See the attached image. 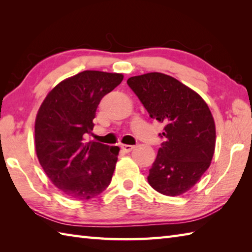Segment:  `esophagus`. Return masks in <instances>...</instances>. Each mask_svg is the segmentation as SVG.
<instances>
[{"instance_id":"34e87169","label":"esophagus","mask_w":252,"mask_h":252,"mask_svg":"<svg viewBox=\"0 0 252 252\" xmlns=\"http://www.w3.org/2000/svg\"><path fill=\"white\" fill-rule=\"evenodd\" d=\"M121 148H122V151L123 152H126V153H130L133 148H134V146H132V145H125V144H123V145H121Z\"/></svg>"}]
</instances>
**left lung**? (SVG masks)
<instances>
[{
    "label": "left lung",
    "mask_w": 252,
    "mask_h": 252,
    "mask_svg": "<svg viewBox=\"0 0 252 252\" xmlns=\"http://www.w3.org/2000/svg\"><path fill=\"white\" fill-rule=\"evenodd\" d=\"M126 83L153 119L164 125V138L149 170L148 183L167 196L189 190L206 172L215 154L216 125L199 94L160 72L131 77Z\"/></svg>",
    "instance_id": "obj_1"
}]
</instances>
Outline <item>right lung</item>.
<instances>
[{
    "label": "right lung",
    "mask_w": 252,
    "mask_h": 252,
    "mask_svg": "<svg viewBox=\"0 0 252 252\" xmlns=\"http://www.w3.org/2000/svg\"><path fill=\"white\" fill-rule=\"evenodd\" d=\"M121 73L85 70L58 83L35 118L34 143L41 167L63 195L88 200L103 192L114 174L119 147L87 142L100 99Z\"/></svg>",
    "instance_id": "obj_1"
}]
</instances>
